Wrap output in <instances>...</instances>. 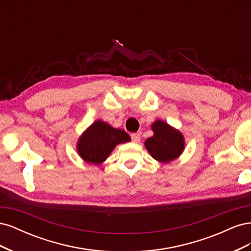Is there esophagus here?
I'll return each instance as SVG.
<instances>
[{"label":"esophagus","instance_id":"obj_1","mask_svg":"<svg viewBox=\"0 0 251 251\" xmlns=\"http://www.w3.org/2000/svg\"><path fill=\"white\" fill-rule=\"evenodd\" d=\"M132 141L135 142V143H138L140 141V138H141V135L140 133H135V134H132Z\"/></svg>","mask_w":251,"mask_h":251}]
</instances>
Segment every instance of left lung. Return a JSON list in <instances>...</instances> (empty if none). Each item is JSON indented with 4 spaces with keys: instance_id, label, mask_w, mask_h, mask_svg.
<instances>
[{
    "instance_id": "obj_1",
    "label": "left lung",
    "mask_w": 251,
    "mask_h": 251,
    "mask_svg": "<svg viewBox=\"0 0 251 251\" xmlns=\"http://www.w3.org/2000/svg\"><path fill=\"white\" fill-rule=\"evenodd\" d=\"M153 136L144 142V147L155 160L169 163L180 157L185 148L182 133L165 121L157 119L151 126Z\"/></svg>"
}]
</instances>
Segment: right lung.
<instances>
[{"label": "right lung", "instance_id": "obj_1", "mask_svg": "<svg viewBox=\"0 0 251 251\" xmlns=\"http://www.w3.org/2000/svg\"><path fill=\"white\" fill-rule=\"evenodd\" d=\"M131 141L128 134L102 120H96L78 138L76 150L83 161L100 165L120 143Z\"/></svg>", "mask_w": 251, "mask_h": 251}]
</instances>
